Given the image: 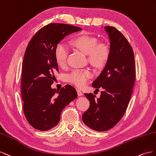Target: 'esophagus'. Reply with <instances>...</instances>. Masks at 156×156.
<instances>
[{
	"label": "esophagus",
	"instance_id": "esophagus-1",
	"mask_svg": "<svg viewBox=\"0 0 156 156\" xmlns=\"http://www.w3.org/2000/svg\"><path fill=\"white\" fill-rule=\"evenodd\" d=\"M76 91H77L78 96H82L83 95V93L80 90H79V89H76Z\"/></svg>",
	"mask_w": 156,
	"mask_h": 156
}]
</instances>
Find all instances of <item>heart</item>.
I'll use <instances>...</instances> for the list:
<instances>
[{
    "instance_id": "1",
    "label": "heart",
    "mask_w": 156,
    "mask_h": 156,
    "mask_svg": "<svg viewBox=\"0 0 156 156\" xmlns=\"http://www.w3.org/2000/svg\"><path fill=\"white\" fill-rule=\"evenodd\" d=\"M70 44L73 48L87 55L88 61L95 68L104 66L110 57V50L108 44L104 42L97 43V38L93 37L80 34L71 40ZM67 56V48L62 43L57 44L54 50V57L57 65L61 67L64 66L66 63ZM91 76V73L87 69L76 70L68 76L67 80L75 86L82 87Z\"/></svg>"
}]
</instances>
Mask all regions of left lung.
Returning <instances> with one entry per match:
<instances>
[{
	"instance_id": "obj_1",
	"label": "left lung",
	"mask_w": 156,
	"mask_h": 156,
	"mask_svg": "<svg viewBox=\"0 0 156 156\" xmlns=\"http://www.w3.org/2000/svg\"><path fill=\"white\" fill-rule=\"evenodd\" d=\"M110 41V55L105 67L92 83L103 89L99 98L85 93L89 108L82 115L83 123L97 131H105L119 122L129 103L135 81V63L133 49L127 40L114 27L106 26Z\"/></svg>"
}]
</instances>
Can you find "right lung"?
Here are the masks:
<instances>
[{
	"label": "right lung",
	"mask_w": 156,
	"mask_h": 156,
	"mask_svg": "<svg viewBox=\"0 0 156 156\" xmlns=\"http://www.w3.org/2000/svg\"><path fill=\"white\" fill-rule=\"evenodd\" d=\"M82 29L63 23L43 27L31 38L25 52L21 72V97L25 118L30 125L40 131L56 126L62 110L77 97L70 85L60 91L51 85L59 72L54 57L55 48L69 34Z\"/></svg>",
	"instance_id": "obj_1"
}]
</instances>
